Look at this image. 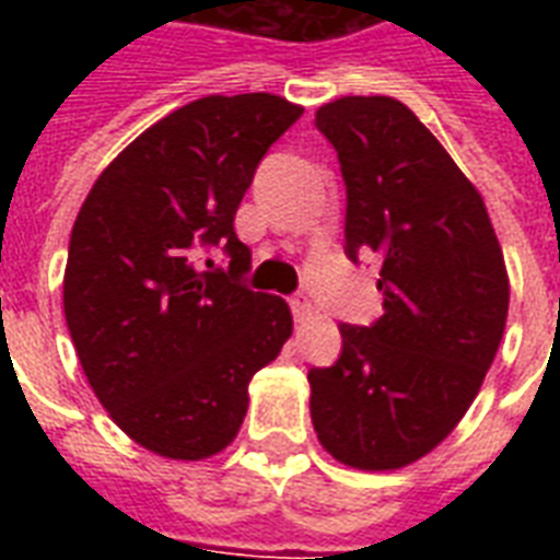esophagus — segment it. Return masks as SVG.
<instances>
[{
    "label": "esophagus",
    "mask_w": 560,
    "mask_h": 560,
    "mask_svg": "<svg viewBox=\"0 0 560 560\" xmlns=\"http://www.w3.org/2000/svg\"><path fill=\"white\" fill-rule=\"evenodd\" d=\"M290 311L296 316V323H305V319H311V314H314V305H311V299H307L305 293H299V296L290 299Z\"/></svg>",
    "instance_id": "1"
}]
</instances>
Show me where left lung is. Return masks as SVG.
Here are the masks:
<instances>
[{"mask_svg": "<svg viewBox=\"0 0 560 560\" xmlns=\"http://www.w3.org/2000/svg\"><path fill=\"white\" fill-rule=\"evenodd\" d=\"M346 183V255H381L383 316L340 325L342 354L311 369V418L334 459L395 470L462 421L503 340L509 276L474 188L400 101L316 109Z\"/></svg>", "mask_w": 560, "mask_h": 560, "instance_id": "1", "label": "left lung"}]
</instances>
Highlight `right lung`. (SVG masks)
<instances>
[{
  "label": "right lung",
  "mask_w": 560,
  "mask_h": 560,
  "mask_svg": "<svg viewBox=\"0 0 560 560\" xmlns=\"http://www.w3.org/2000/svg\"><path fill=\"white\" fill-rule=\"evenodd\" d=\"M302 113L270 92L191 101L127 144L78 211L63 276L74 351L109 418L165 459L223 451L253 374L293 334L288 302L244 284L235 211ZM211 245L230 264L202 271Z\"/></svg>",
  "instance_id": "add662e5"
}]
</instances>
